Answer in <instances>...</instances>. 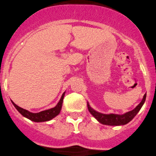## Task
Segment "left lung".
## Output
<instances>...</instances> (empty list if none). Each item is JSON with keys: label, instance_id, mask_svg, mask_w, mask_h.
Masks as SVG:
<instances>
[{"label": "left lung", "instance_id": "1", "mask_svg": "<svg viewBox=\"0 0 156 156\" xmlns=\"http://www.w3.org/2000/svg\"><path fill=\"white\" fill-rule=\"evenodd\" d=\"M146 99V94L144 95L143 99L141 102H140L139 105L137 106H136V108L133 109L131 111H129L127 113H125L123 114H105L99 113L96 110H94L91 107V106L89 105L87 102V108H88L89 112L91 113L94 117V118L98 121V122H100L102 125H106V126H124L126 125L127 123L133 119L134 117L137 114L140 110L141 109L143 106L144 103Z\"/></svg>", "mask_w": 156, "mask_h": 156}]
</instances>
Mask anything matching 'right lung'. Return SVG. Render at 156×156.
<instances>
[{
  "mask_svg": "<svg viewBox=\"0 0 156 156\" xmlns=\"http://www.w3.org/2000/svg\"><path fill=\"white\" fill-rule=\"evenodd\" d=\"M65 92H64L62 95V98L59 100L58 103L56 105V106L53 107L51 109H49V110H43V111H41V112L38 113H31L28 110H25V109H23L20 106H17L16 104H15L14 102L12 101L13 106L16 107L19 112L22 114L23 116L25 117V118H28L29 120L32 121L34 122H47V121H50V120L53 119L54 118H55L56 116H58V114L61 112V110H62V103H63V98L65 96Z\"/></svg>",
  "mask_w": 156,
  "mask_h": 156,
  "instance_id": "right-lung-1",
  "label": "right lung"
}]
</instances>
